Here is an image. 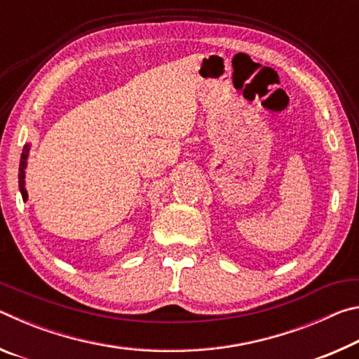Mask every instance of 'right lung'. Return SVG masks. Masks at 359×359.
Segmentation results:
<instances>
[{"label":"right lung","instance_id":"add662e5","mask_svg":"<svg viewBox=\"0 0 359 359\" xmlns=\"http://www.w3.org/2000/svg\"><path fill=\"white\" fill-rule=\"evenodd\" d=\"M28 156H29V144H25V147H23V151H22V156H20V168H19V188H20L23 201H28V193L25 188V174H27Z\"/></svg>","mask_w":359,"mask_h":359}]
</instances>
